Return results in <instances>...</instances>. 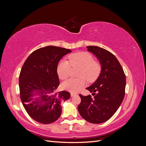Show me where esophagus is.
Instances as JSON below:
<instances>
[{
  "label": "esophagus",
  "instance_id": "34e87169",
  "mask_svg": "<svg viewBox=\"0 0 146 146\" xmlns=\"http://www.w3.org/2000/svg\"><path fill=\"white\" fill-rule=\"evenodd\" d=\"M76 95H77V94H76V93H74V92H71V93H70V96H71L72 97L75 96H76Z\"/></svg>",
  "mask_w": 146,
  "mask_h": 146
}]
</instances>
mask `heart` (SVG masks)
<instances>
[{"label":"heart","mask_w":146,"mask_h":146,"mask_svg":"<svg viewBox=\"0 0 146 146\" xmlns=\"http://www.w3.org/2000/svg\"><path fill=\"white\" fill-rule=\"evenodd\" d=\"M69 61L61 60L57 65V74L61 80H65L70 74V66L72 67H79L78 78H70L65 81L62 86L63 89L70 92H77L85 86L86 80L93 82L97 80L101 72L100 64L95 61L93 56L85 52H77L68 57ZM71 65H70V64Z\"/></svg>","instance_id":"heart-1"}]
</instances>
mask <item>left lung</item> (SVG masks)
<instances>
[{"label":"left lung","mask_w":146,"mask_h":146,"mask_svg":"<svg viewBox=\"0 0 146 146\" xmlns=\"http://www.w3.org/2000/svg\"><path fill=\"white\" fill-rule=\"evenodd\" d=\"M102 66L97 80L86 89L94 96L80 94L78 106L80 116L88 122L100 123L108 121L119 108L125 96V75L119 61L111 52L98 46H87ZM95 92H97L96 94Z\"/></svg>","instance_id":"obj_1"}]
</instances>
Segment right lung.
<instances>
[{
    "label": "right lung",
    "mask_w": 146,
    "mask_h": 146,
    "mask_svg": "<svg viewBox=\"0 0 146 146\" xmlns=\"http://www.w3.org/2000/svg\"><path fill=\"white\" fill-rule=\"evenodd\" d=\"M71 50L48 46L31 54L21 70L19 78L20 98L29 115L38 122L48 124L58 119L61 103L70 98L68 91L57 92L60 80L57 65Z\"/></svg>",
    "instance_id": "obj_1"
}]
</instances>
